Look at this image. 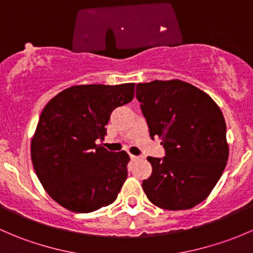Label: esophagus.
Returning <instances> with one entry per match:
<instances>
[{
    "label": "esophagus",
    "instance_id": "obj_1",
    "mask_svg": "<svg viewBox=\"0 0 253 253\" xmlns=\"http://www.w3.org/2000/svg\"><path fill=\"white\" fill-rule=\"evenodd\" d=\"M139 159H141V157H138V155L131 154V160H132V162H137V160H139Z\"/></svg>",
    "mask_w": 253,
    "mask_h": 253
}]
</instances>
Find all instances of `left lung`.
Wrapping results in <instances>:
<instances>
[{
    "label": "left lung",
    "mask_w": 253,
    "mask_h": 253,
    "mask_svg": "<svg viewBox=\"0 0 253 253\" xmlns=\"http://www.w3.org/2000/svg\"><path fill=\"white\" fill-rule=\"evenodd\" d=\"M137 100L150 138L159 137L164 158L148 157L152 175L143 181L148 200L168 211H185L205 201L229 158L226 125L215 101L190 83H139Z\"/></svg>",
    "instance_id": "left-lung-1"
}]
</instances>
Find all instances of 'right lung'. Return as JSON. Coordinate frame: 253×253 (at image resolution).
Returning <instances> with one entry per match:
<instances>
[{
	"instance_id": "right-lung-1",
	"label": "right lung",
	"mask_w": 253,
	"mask_h": 253,
	"mask_svg": "<svg viewBox=\"0 0 253 253\" xmlns=\"http://www.w3.org/2000/svg\"><path fill=\"white\" fill-rule=\"evenodd\" d=\"M134 83L83 84L65 89L42 109L30 143L35 174L55 202L90 213L115 202L129 157L103 145L111 112L129 103Z\"/></svg>"
}]
</instances>
